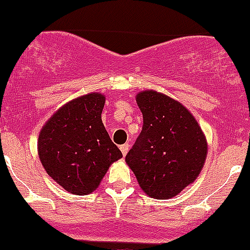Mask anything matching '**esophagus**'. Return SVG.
Here are the masks:
<instances>
[{
	"label": "esophagus",
	"mask_w": 250,
	"mask_h": 250,
	"mask_svg": "<svg viewBox=\"0 0 250 250\" xmlns=\"http://www.w3.org/2000/svg\"><path fill=\"white\" fill-rule=\"evenodd\" d=\"M120 150H122V153H123V155H125L127 154V152H128V145L127 143H125V145H123V146H120Z\"/></svg>",
	"instance_id": "esophagus-1"
}]
</instances>
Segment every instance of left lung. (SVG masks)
I'll return each mask as SVG.
<instances>
[{"mask_svg":"<svg viewBox=\"0 0 250 250\" xmlns=\"http://www.w3.org/2000/svg\"><path fill=\"white\" fill-rule=\"evenodd\" d=\"M143 126L125 162L147 196H177L201 174L208 143L193 115L169 96L153 90L137 93Z\"/></svg>","mask_w":250,"mask_h":250,"instance_id":"obj_1","label":"left lung"}]
</instances>
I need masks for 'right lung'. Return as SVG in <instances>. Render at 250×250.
Wrapping results in <instances>:
<instances>
[{"mask_svg": "<svg viewBox=\"0 0 250 250\" xmlns=\"http://www.w3.org/2000/svg\"><path fill=\"white\" fill-rule=\"evenodd\" d=\"M105 97L92 92L59 108L41 128L38 152L47 174L76 196L100 186L110 165L123 158L102 123Z\"/></svg>", "mask_w": 250, "mask_h": 250, "instance_id": "right-lung-1", "label": "right lung"}]
</instances>
